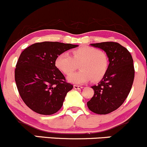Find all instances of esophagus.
Returning a JSON list of instances; mask_svg holds the SVG:
<instances>
[{
	"instance_id": "obj_1",
	"label": "esophagus",
	"mask_w": 147,
	"mask_h": 147,
	"mask_svg": "<svg viewBox=\"0 0 147 147\" xmlns=\"http://www.w3.org/2000/svg\"><path fill=\"white\" fill-rule=\"evenodd\" d=\"M74 88L75 90H80V89L82 88V86H79V85H74Z\"/></svg>"
}]
</instances>
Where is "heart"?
<instances>
[{
    "instance_id": "obj_1",
    "label": "heart",
    "mask_w": 147,
    "mask_h": 147,
    "mask_svg": "<svg viewBox=\"0 0 147 147\" xmlns=\"http://www.w3.org/2000/svg\"><path fill=\"white\" fill-rule=\"evenodd\" d=\"M79 71L67 76L69 82L81 85L92 79L99 80L103 77L109 67V60L105 52L94 47L83 46L72 51V57L67 53H62L56 57L55 65L65 74L71 73L79 64Z\"/></svg>"
}]
</instances>
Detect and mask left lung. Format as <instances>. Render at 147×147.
Returning a JSON list of instances; mask_svg holds the SVG:
<instances>
[{
  "label": "left lung",
  "instance_id": "1",
  "mask_svg": "<svg viewBox=\"0 0 147 147\" xmlns=\"http://www.w3.org/2000/svg\"><path fill=\"white\" fill-rule=\"evenodd\" d=\"M106 53L109 67L98 85L92 87L93 97L87 103L92 112L106 115L119 108L131 90L135 76L133 57L125 47L117 42L91 44Z\"/></svg>",
  "mask_w": 147,
  "mask_h": 147
}]
</instances>
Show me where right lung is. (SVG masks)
Listing matches in <instances>:
<instances>
[{"label": "right lung", "instance_id": "add662e5", "mask_svg": "<svg viewBox=\"0 0 147 147\" xmlns=\"http://www.w3.org/2000/svg\"><path fill=\"white\" fill-rule=\"evenodd\" d=\"M77 47L44 42L32 44L21 53L14 76L19 94L29 108L40 115H50L62 108L73 85L66 82L55 61L60 53Z\"/></svg>", "mask_w": 147, "mask_h": 147}]
</instances>
